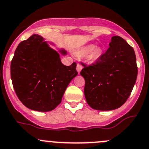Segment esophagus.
Listing matches in <instances>:
<instances>
[{
    "label": "esophagus",
    "mask_w": 149,
    "mask_h": 149,
    "mask_svg": "<svg viewBox=\"0 0 149 149\" xmlns=\"http://www.w3.org/2000/svg\"><path fill=\"white\" fill-rule=\"evenodd\" d=\"M82 68H83L82 65H81L80 63H78L77 65H76V70H77V71L79 72V73L81 72V69H82Z\"/></svg>",
    "instance_id": "esophagus-1"
}]
</instances>
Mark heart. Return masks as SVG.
<instances>
[{
  "instance_id": "obj_1",
  "label": "heart",
  "mask_w": 149,
  "mask_h": 149,
  "mask_svg": "<svg viewBox=\"0 0 149 149\" xmlns=\"http://www.w3.org/2000/svg\"><path fill=\"white\" fill-rule=\"evenodd\" d=\"M93 45H89L79 51V54L82 56H86L88 61L91 62H94L101 57L102 54V50L100 48H95Z\"/></svg>"
}]
</instances>
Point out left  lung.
<instances>
[{"label": "left lung", "mask_w": 149, "mask_h": 149, "mask_svg": "<svg viewBox=\"0 0 149 149\" xmlns=\"http://www.w3.org/2000/svg\"><path fill=\"white\" fill-rule=\"evenodd\" d=\"M109 48L92 63H82L81 75L85 79L84 94L95 110L120 107L131 95L136 81L138 67L134 48L120 36H113Z\"/></svg>", "instance_id": "1"}]
</instances>
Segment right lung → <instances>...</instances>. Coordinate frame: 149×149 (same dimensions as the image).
Instances as JSON below:
<instances>
[{
    "label": "right lung",
    "instance_id": "obj_1",
    "mask_svg": "<svg viewBox=\"0 0 149 149\" xmlns=\"http://www.w3.org/2000/svg\"><path fill=\"white\" fill-rule=\"evenodd\" d=\"M61 54L66 53L62 50ZM77 74L76 63L63 65L58 53L36 34L19 43L10 63L17 96L25 106L37 111H50L60 104L67 86Z\"/></svg>",
    "mask_w": 149,
    "mask_h": 149
}]
</instances>
